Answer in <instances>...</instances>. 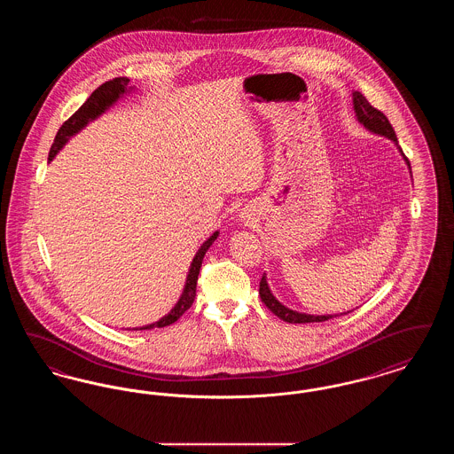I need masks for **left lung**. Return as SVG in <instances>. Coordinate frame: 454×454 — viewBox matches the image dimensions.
I'll return each mask as SVG.
<instances>
[{
    "label": "left lung",
    "mask_w": 454,
    "mask_h": 454,
    "mask_svg": "<svg viewBox=\"0 0 454 454\" xmlns=\"http://www.w3.org/2000/svg\"><path fill=\"white\" fill-rule=\"evenodd\" d=\"M352 106H354V112H356V117L357 121L366 128L367 130L374 132V134H380V136H385L391 139L395 143V146L398 148V152L402 153L403 160L407 161L409 168H411V163L409 160L405 158V154L402 152V148L398 146V139H396V134L391 128L387 115L383 112H380L378 108L372 107L366 100V97L361 93V91H354L352 93ZM260 300L262 302L276 315L279 317L284 322L287 324H313V322H326L333 317H339V315H308V313H300V311H294V309H289L287 306H284L282 302L276 300V296L272 294L269 284H267V278L262 276L260 279V289H259ZM348 313V311H347ZM340 315H346V313H340Z\"/></svg>",
    "instance_id": "obj_1"
}]
</instances>
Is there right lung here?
Instances as JSON below:
<instances>
[{"instance_id":"right-lung-1","label":"right lung","mask_w":454,"mask_h":454,"mask_svg":"<svg viewBox=\"0 0 454 454\" xmlns=\"http://www.w3.org/2000/svg\"><path fill=\"white\" fill-rule=\"evenodd\" d=\"M130 91H134V87H129V78H126V76L114 78V80L106 82L104 85L97 88L88 97L87 102L66 121L65 124L61 126V129L58 130L56 139H54V143L51 146V152H49V161H52L54 156L65 148V145L69 141L71 136L85 129L91 121L98 119L102 114L107 112L108 108L115 106L117 100H121L124 95H128ZM217 237H219V231H215L197 250L194 259L191 262V267H189V274H187V281L184 286V291H182L178 301L173 306L172 309L163 318H160L158 322L145 325V326H139V328H134V330H152V328H163L167 325L175 324L192 306L195 300V286H197V278H199L202 259H204L206 252L209 250V247L216 241Z\"/></svg>"}]
</instances>
